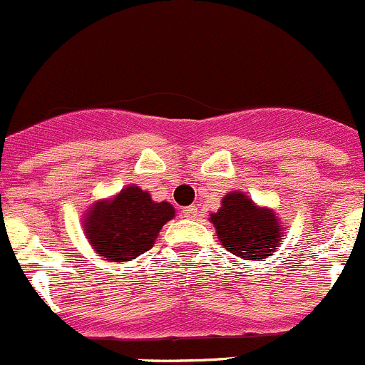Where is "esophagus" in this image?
I'll return each instance as SVG.
<instances>
[{
	"label": "esophagus",
	"mask_w": 365,
	"mask_h": 365,
	"mask_svg": "<svg viewBox=\"0 0 365 365\" xmlns=\"http://www.w3.org/2000/svg\"><path fill=\"white\" fill-rule=\"evenodd\" d=\"M183 217H185V219H196V215H197V208L196 206H187V208H183Z\"/></svg>",
	"instance_id": "esophagus-1"
}]
</instances>
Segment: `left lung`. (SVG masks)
I'll return each instance as SVG.
<instances>
[{
	"mask_svg": "<svg viewBox=\"0 0 365 365\" xmlns=\"http://www.w3.org/2000/svg\"><path fill=\"white\" fill-rule=\"evenodd\" d=\"M210 222L226 251L249 261H264L274 256L284 237L277 212L256 205L242 190L226 194L220 208L210 213Z\"/></svg>",
	"mask_w": 365,
	"mask_h": 365,
	"instance_id": "1",
	"label": "left lung"
}]
</instances>
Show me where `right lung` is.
Instances as JSON below:
<instances>
[{
  "label": "right lung",
  "instance_id": "obj_1",
  "mask_svg": "<svg viewBox=\"0 0 365 365\" xmlns=\"http://www.w3.org/2000/svg\"><path fill=\"white\" fill-rule=\"evenodd\" d=\"M175 217L168 201L152 200L148 190L127 185L86 210L83 230L97 256L109 263H125L150 251L162 226Z\"/></svg>",
  "mask_w": 365,
  "mask_h": 365
}]
</instances>
